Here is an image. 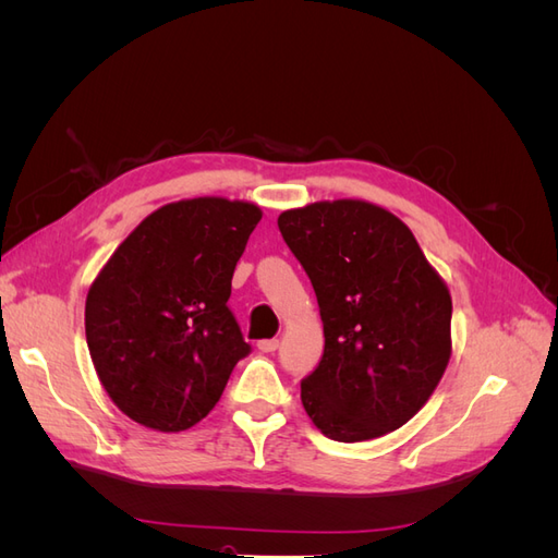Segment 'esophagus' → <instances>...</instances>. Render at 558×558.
I'll return each mask as SVG.
<instances>
[{"label": "esophagus", "instance_id": "1", "mask_svg": "<svg viewBox=\"0 0 558 558\" xmlns=\"http://www.w3.org/2000/svg\"><path fill=\"white\" fill-rule=\"evenodd\" d=\"M258 349H260L263 353H272V351L279 349V340H260V342H258Z\"/></svg>", "mask_w": 558, "mask_h": 558}]
</instances>
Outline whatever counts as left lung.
<instances>
[{
	"mask_svg": "<svg viewBox=\"0 0 558 558\" xmlns=\"http://www.w3.org/2000/svg\"><path fill=\"white\" fill-rule=\"evenodd\" d=\"M324 320V356L300 384L314 426L337 442L375 440L424 408L451 356V295L412 230L365 199L279 216Z\"/></svg>",
	"mask_w": 558,
	"mask_h": 558,
	"instance_id": "left-lung-1",
	"label": "left lung"
}]
</instances>
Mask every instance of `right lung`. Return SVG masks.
<instances>
[{"label":"right lung","mask_w":558,"mask_h":558,"mask_svg":"<svg viewBox=\"0 0 558 558\" xmlns=\"http://www.w3.org/2000/svg\"><path fill=\"white\" fill-rule=\"evenodd\" d=\"M260 218L244 199L170 202L99 269L86 298V340L105 391L132 421L189 430L221 400L251 351L228 298Z\"/></svg>","instance_id":"obj_1"}]
</instances>
